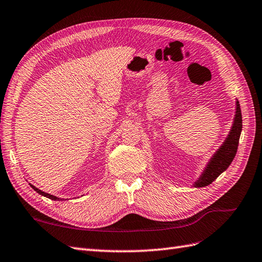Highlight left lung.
<instances>
[{
	"instance_id": "obj_1",
	"label": "left lung",
	"mask_w": 262,
	"mask_h": 262,
	"mask_svg": "<svg viewBox=\"0 0 262 262\" xmlns=\"http://www.w3.org/2000/svg\"><path fill=\"white\" fill-rule=\"evenodd\" d=\"M242 130V116L239 101H235V113L233 117V123L228 134L227 138L224 139L222 145L216 149L215 153L211 156L209 162L206 163L203 172L194 182L192 186L204 187L210 185L219 175L223 173L232 163L238 149L239 139Z\"/></svg>"
}]
</instances>
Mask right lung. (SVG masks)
Here are the masks:
<instances>
[{
    "instance_id": "obj_1",
    "label": "right lung",
    "mask_w": 262,
    "mask_h": 262,
    "mask_svg": "<svg viewBox=\"0 0 262 262\" xmlns=\"http://www.w3.org/2000/svg\"><path fill=\"white\" fill-rule=\"evenodd\" d=\"M30 186H31L36 193H39L40 195H43V196H46V198H48V199H51V200H54V201H63V199H61V198L54 196V195H52V194H49V193H46V192H43V191H41L40 188L35 187V186H34V185H32V184H30Z\"/></svg>"
}]
</instances>
